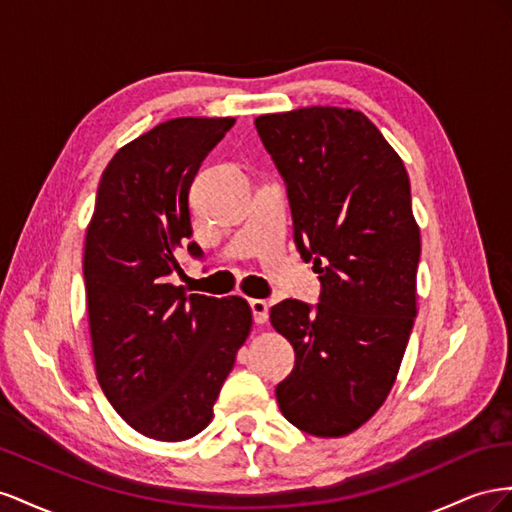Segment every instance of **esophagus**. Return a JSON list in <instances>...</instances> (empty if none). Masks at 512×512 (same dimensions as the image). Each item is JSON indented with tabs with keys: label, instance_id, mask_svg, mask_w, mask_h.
<instances>
[{
	"label": "esophagus",
	"instance_id": "obj_1",
	"mask_svg": "<svg viewBox=\"0 0 512 512\" xmlns=\"http://www.w3.org/2000/svg\"><path fill=\"white\" fill-rule=\"evenodd\" d=\"M248 304H251L255 324H266V321H268V302L259 300V298H251V300H248Z\"/></svg>",
	"mask_w": 512,
	"mask_h": 512
}]
</instances>
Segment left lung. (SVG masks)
<instances>
[{"instance_id": "obj_1", "label": "left lung", "mask_w": 512, "mask_h": 512, "mask_svg": "<svg viewBox=\"0 0 512 512\" xmlns=\"http://www.w3.org/2000/svg\"><path fill=\"white\" fill-rule=\"evenodd\" d=\"M255 126L287 184L298 251L321 281L315 309L283 300L270 311L296 352L276 401L300 431L343 437L384 405L418 313L410 175L354 109L266 113Z\"/></svg>"}]
</instances>
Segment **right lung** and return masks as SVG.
<instances>
[{
    "mask_svg": "<svg viewBox=\"0 0 512 512\" xmlns=\"http://www.w3.org/2000/svg\"><path fill=\"white\" fill-rule=\"evenodd\" d=\"M233 118H173L113 154L85 229L83 276L98 384L130 427L184 442L214 403L253 328L240 296L184 294L178 253L199 257L188 191Z\"/></svg>",
    "mask_w": 512,
    "mask_h": 512,
    "instance_id": "right-lung-1",
    "label": "right lung"
}]
</instances>
